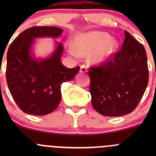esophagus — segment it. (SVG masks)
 <instances>
[{
	"instance_id": "esophagus-1",
	"label": "esophagus",
	"mask_w": 156,
	"mask_h": 156,
	"mask_svg": "<svg viewBox=\"0 0 156 156\" xmlns=\"http://www.w3.org/2000/svg\"><path fill=\"white\" fill-rule=\"evenodd\" d=\"M80 72H82V73H84V72H87V68L85 65L82 64L81 65V69H80Z\"/></svg>"
}]
</instances>
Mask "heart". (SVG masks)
Here are the masks:
<instances>
[{"instance_id":"1","label":"heart","mask_w":156,"mask_h":156,"mask_svg":"<svg viewBox=\"0 0 156 156\" xmlns=\"http://www.w3.org/2000/svg\"><path fill=\"white\" fill-rule=\"evenodd\" d=\"M118 46L116 41L110 39L109 34L101 31L82 34L77 36L75 46H71V53L75 56L92 53L93 60L102 62L108 59Z\"/></svg>"}]
</instances>
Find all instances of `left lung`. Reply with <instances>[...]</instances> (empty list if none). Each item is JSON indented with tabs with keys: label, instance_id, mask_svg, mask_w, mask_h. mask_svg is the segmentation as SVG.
<instances>
[{
	"label": "left lung",
	"instance_id": "8db88e82",
	"mask_svg": "<svg viewBox=\"0 0 156 156\" xmlns=\"http://www.w3.org/2000/svg\"><path fill=\"white\" fill-rule=\"evenodd\" d=\"M119 51L88 72L91 103L100 114L124 115L139 104L148 85L149 69L144 45L125 31Z\"/></svg>",
	"mask_w": 156,
	"mask_h": 156
}]
</instances>
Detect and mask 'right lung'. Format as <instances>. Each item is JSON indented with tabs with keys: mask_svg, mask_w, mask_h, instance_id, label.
I'll list each match as a JSON object with an SVG mask.
<instances>
[{
	"mask_svg": "<svg viewBox=\"0 0 156 156\" xmlns=\"http://www.w3.org/2000/svg\"><path fill=\"white\" fill-rule=\"evenodd\" d=\"M62 29L35 26L14 39L7 54L6 78L10 92L20 109L28 114L44 115L54 111L61 100V85L71 81L80 67L69 69L61 62L62 44L50 58L36 60L30 50L34 37H59Z\"/></svg>",
	"mask_w": 156,
	"mask_h": 156,
	"instance_id": "1",
	"label": "right lung"
}]
</instances>
